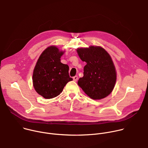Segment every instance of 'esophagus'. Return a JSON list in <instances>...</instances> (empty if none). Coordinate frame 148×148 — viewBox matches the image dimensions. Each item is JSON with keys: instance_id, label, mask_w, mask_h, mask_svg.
<instances>
[{"instance_id": "1", "label": "esophagus", "mask_w": 148, "mask_h": 148, "mask_svg": "<svg viewBox=\"0 0 148 148\" xmlns=\"http://www.w3.org/2000/svg\"><path fill=\"white\" fill-rule=\"evenodd\" d=\"M77 79H78V76L75 75V76L73 77V80H74V81H77Z\"/></svg>"}]
</instances>
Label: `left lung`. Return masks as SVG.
Here are the masks:
<instances>
[{
  "mask_svg": "<svg viewBox=\"0 0 148 148\" xmlns=\"http://www.w3.org/2000/svg\"><path fill=\"white\" fill-rule=\"evenodd\" d=\"M77 53L86 64L78 85L92 99H101L113 90L116 81V71L109 54L100 46L78 48Z\"/></svg>",
  "mask_w": 148,
  "mask_h": 148,
  "instance_id": "obj_1",
  "label": "left lung"
}]
</instances>
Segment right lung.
<instances>
[{"label":"right lung","instance_id":"1","mask_svg":"<svg viewBox=\"0 0 148 148\" xmlns=\"http://www.w3.org/2000/svg\"><path fill=\"white\" fill-rule=\"evenodd\" d=\"M63 53L55 46L48 47L40 55L34 70V87L45 99L60 95L67 82L73 80L69 74V66L60 62Z\"/></svg>","mask_w":148,"mask_h":148}]
</instances>
